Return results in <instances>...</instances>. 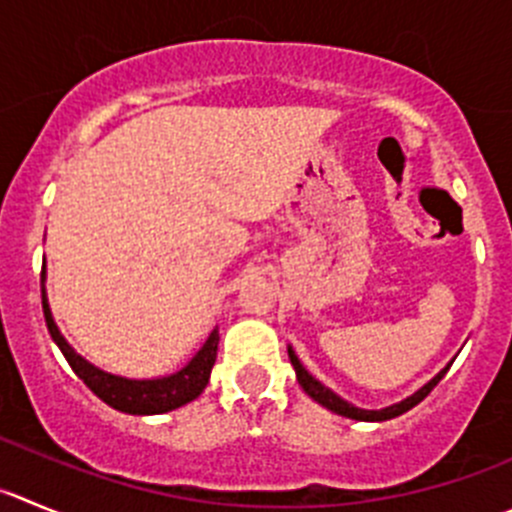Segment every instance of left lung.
Wrapping results in <instances>:
<instances>
[{
    "mask_svg": "<svg viewBox=\"0 0 512 512\" xmlns=\"http://www.w3.org/2000/svg\"><path fill=\"white\" fill-rule=\"evenodd\" d=\"M289 359H291V364H294V369H296V379H299V384H301V387H304V392L309 394V397L314 399V402H319V405L326 407V410L337 412V415L349 417V420H359V422H384V420H392V417H399V415H402V412L412 410V407L420 405L422 399H425L427 394H430L432 389L437 387V382H440V379L445 377L447 369H450V367L442 369V372L437 374L435 379H430V382H427L425 387L420 389V392H415V394H412V397L402 399L399 405L384 407V410H359V407H352V405H349V402H344L342 397H337V394H334L332 389H326L324 384L316 382V379L311 377V374L306 372L304 367H301V362H299V357H296V354H294V349H289Z\"/></svg>",
    "mask_w": 512,
    "mask_h": 512,
    "instance_id": "obj_1",
    "label": "left lung"
}]
</instances>
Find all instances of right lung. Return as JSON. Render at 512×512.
I'll return each mask as SVG.
<instances>
[{"instance_id": "obj_1", "label": "right lung", "mask_w": 512, "mask_h": 512, "mask_svg": "<svg viewBox=\"0 0 512 512\" xmlns=\"http://www.w3.org/2000/svg\"><path fill=\"white\" fill-rule=\"evenodd\" d=\"M42 281H45V269H42ZM42 311H45L47 329H50L52 339H55V344L60 347V352L65 354V359L70 362L72 372H75L77 377L105 402V405L113 407V410L128 412V415H163V412L178 410V407L193 402V399L206 389L208 379H211V369L213 364H216L218 354V329H213V332L208 334L201 352H198L186 367L180 369V372L163 379H125L102 372V369L85 362L80 354H75V349L65 342V337H62L60 329H57L55 319H52L45 286H42Z\"/></svg>"}]
</instances>
